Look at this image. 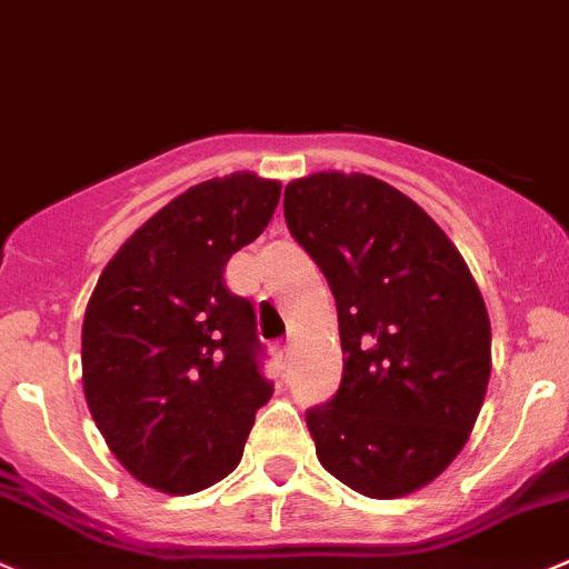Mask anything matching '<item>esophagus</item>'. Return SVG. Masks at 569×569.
Instances as JSON below:
<instances>
[{
  "label": "esophagus",
  "instance_id": "esophagus-1",
  "mask_svg": "<svg viewBox=\"0 0 569 569\" xmlns=\"http://www.w3.org/2000/svg\"><path fill=\"white\" fill-rule=\"evenodd\" d=\"M291 352H295V341H291V339H286L283 345H278V358H280V363H289Z\"/></svg>",
  "mask_w": 569,
  "mask_h": 569
}]
</instances>
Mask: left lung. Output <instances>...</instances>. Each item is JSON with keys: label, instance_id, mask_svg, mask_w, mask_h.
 <instances>
[{"label": "left lung", "instance_id": "obj_1", "mask_svg": "<svg viewBox=\"0 0 569 569\" xmlns=\"http://www.w3.org/2000/svg\"><path fill=\"white\" fill-rule=\"evenodd\" d=\"M289 233L333 291L345 369L306 411L317 459L367 498L431 483L461 453L487 395L492 330L453 241L369 174L286 186Z\"/></svg>", "mask_w": 569, "mask_h": 569}]
</instances>
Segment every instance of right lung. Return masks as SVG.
<instances>
[{"label": "right lung", "instance_id": "right-lung-1", "mask_svg": "<svg viewBox=\"0 0 569 569\" xmlns=\"http://www.w3.org/2000/svg\"><path fill=\"white\" fill-rule=\"evenodd\" d=\"M280 183L206 180L144 222L99 274L82 319V389L132 478L191 495L239 467L263 378L256 308L224 283L272 219Z\"/></svg>", "mask_w": 569, "mask_h": 569}]
</instances>
